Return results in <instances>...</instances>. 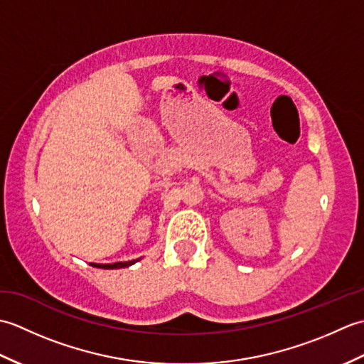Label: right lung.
Returning <instances> with one entry per match:
<instances>
[{
    "label": "right lung",
    "mask_w": 364,
    "mask_h": 364,
    "mask_svg": "<svg viewBox=\"0 0 364 364\" xmlns=\"http://www.w3.org/2000/svg\"><path fill=\"white\" fill-rule=\"evenodd\" d=\"M136 261H139V259L125 261V262H112V264H94V262H90V264L95 266V267H102V269H122V267H128L131 264H134Z\"/></svg>",
    "instance_id": "1"
}]
</instances>
